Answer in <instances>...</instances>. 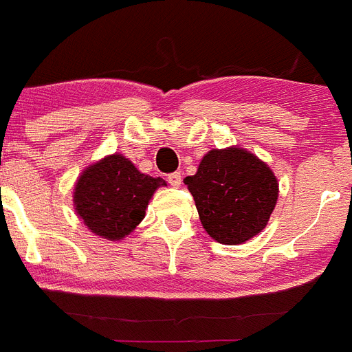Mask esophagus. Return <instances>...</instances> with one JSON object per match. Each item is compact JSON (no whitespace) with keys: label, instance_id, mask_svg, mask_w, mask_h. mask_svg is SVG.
Wrapping results in <instances>:
<instances>
[{"label":"esophagus","instance_id":"1","mask_svg":"<svg viewBox=\"0 0 352 352\" xmlns=\"http://www.w3.org/2000/svg\"><path fill=\"white\" fill-rule=\"evenodd\" d=\"M168 184L173 187H180V184H182V173L180 172H173L168 175Z\"/></svg>","mask_w":352,"mask_h":352}]
</instances>
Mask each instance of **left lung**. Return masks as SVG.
I'll list each match as a JSON object with an SVG mask.
<instances>
[{
    "mask_svg": "<svg viewBox=\"0 0 352 352\" xmlns=\"http://www.w3.org/2000/svg\"><path fill=\"white\" fill-rule=\"evenodd\" d=\"M205 231L224 245L254 238L267 224L278 199L272 170L239 147L213 149L186 177Z\"/></svg>",
    "mask_w": 352,
    "mask_h": 352,
    "instance_id": "8db88e82",
    "label": "left lung"
}]
</instances>
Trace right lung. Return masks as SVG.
Segmentation results:
<instances>
[{
    "label": "right lung",
    "instance_id": "right-lung-1",
    "mask_svg": "<svg viewBox=\"0 0 352 352\" xmlns=\"http://www.w3.org/2000/svg\"><path fill=\"white\" fill-rule=\"evenodd\" d=\"M160 186H166L161 177L144 175L126 157L113 154L88 166L78 179L74 205L91 232L121 239L140 224Z\"/></svg>",
    "mask_w": 352,
    "mask_h": 352
}]
</instances>
